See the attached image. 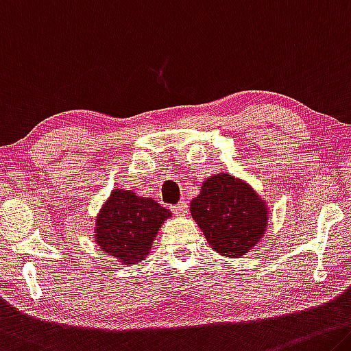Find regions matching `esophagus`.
Returning a JSON list of instances; mask_svg holds the SVG:
<instances>
[{
  "instance_id": "1",
  "label": "esophagus",
  "mask_w": 351,
  "mask_h": 351,
  "mask_svg": "<svg viewBox=\"0 0 351 351\" xmlns=\"http://www.w3.org/2000/svg\"><path fill=\"white\" fill-rule=\"evenodd\" d=\"M187 209H189V206H187L186 202H180L176 206H173V208H171V210H173V213L176 215H180V217L186 215L187 214Z\"/></svg>"
}]
</instances>
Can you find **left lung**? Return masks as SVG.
Here are the masks:
<instances>
[{
	"mask_svg": "<svg viewBox=\"0 0 351 351\" xmlns=\"http://www.w3.org/2000/svg\"><path fill=\"white\" fill-rule=\"evenodd\" d=\"M191 214L209 245L226 258H241L267 230L269 209L245 181L219 173L203 182L191 202Z\"/></svg>",
	"mask_w": 351,
	"mask_h": 351,
	"instance_id": "left-lung-1",
	"label": "left lung"
}]
</instances>
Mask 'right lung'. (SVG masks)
<instances>
[{"label": "right lung", "instance_id": "1", "mask_svg": "<svg viewBox=\"0 0 351 351\" xmlns=\"http://www.w3.org/2000/svg\"><path fill=\"white\" fill-rule=\"evenodd\" d=\"M170 217V210L153 198L114 189L97 215L95 242L121 265L137 264L149 253L159 228Z\"/></svg>", "mask_w": 351, "mask_h": 351}]
</instances>
